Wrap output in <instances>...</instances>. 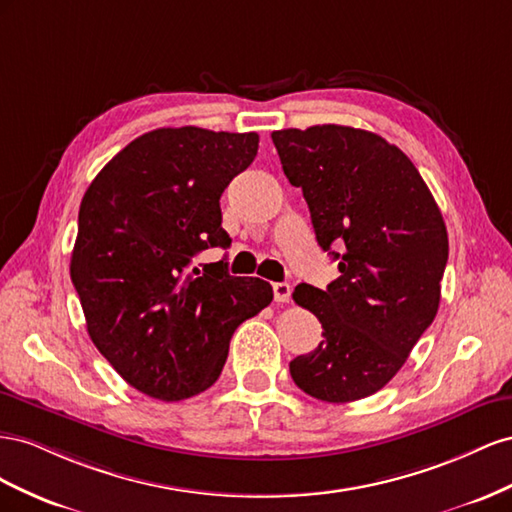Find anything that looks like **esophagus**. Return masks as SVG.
<instances>
[{
  "label": "esophagus",
  "instance_id": "obj_1",
  "mask_svg": "<svg viewBox=\"0 0 512 512\" xmlns=\"http://www.w3.org/2000/svg\"><path fill=\"white\" fill-rule=\"evenodd\" d=\"M272 289H274V300L276 302H289V298H291V285L289 283H274L272 285Z\"/></svg>",
  "mask_w": 512,
  "mask_h": 512
}]
</instances>
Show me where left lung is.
Returning a JSON list of instances; mask_svg holds the SVG:
<instances>
[{
  "instance_id": "1",
  "label": "left lung",
  "mask_w": 512,
  "mask_h": 512,
  "mask_svg": "<svg viewBox=\"0 0 512 512\" xmlns=\"http://www.w3.org/2000/svg\"><path fill=\"white\" fill-rule=\"evenodd\" d=\"M291 186L309 203L319 246L337 243L341 276L300 283L296 304L324 328L311 354L289 362L300 390L349 403L382 390L435 319L448 261L440 208L397 145L352 126L274 130Z\"/></svg>"
}]
</instances>
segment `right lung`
<instances>
[{"label": "right lung", "instance_id": "right-lung-1", "mask_svg": "<svg viewBox=\"0 0 512 512\" xmlns=\"http://www.w3.org/2000/svg\"><path fill=\"white\" fill-rule=\"evenodd\" d=\"M257 133L156 128L102 167L70 257L87 334L126 382L160 401L208 390L231 334L272 302L270 283L199 264L231 244L221 195L253 163Z\"/></svg>", "mask_w": 512, "mask_h": 512}]
</instances>
